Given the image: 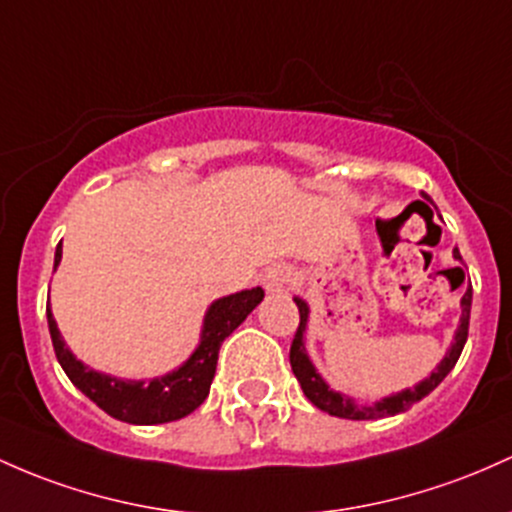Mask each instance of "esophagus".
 Wrapping results in <instances>:
<instances>
[{
  "label": "esophagus",
  "mask_w": 512,
  "mask_h": 512,
  "mask_svg": "<svg viewBox=\"0 0 512 512\" xmlns=\"http://www.w3.org/2000/svg\"><path fill=\"white\" fill-rule=\"evenodd\" d=\"M291 282V269L286 265H272L262 274V286L269 291V294H279V291L286 289V284Z\"/></svg>",
  "instance_id": "esophagus-1"
}]
</instances>
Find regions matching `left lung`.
I'll return each mask as SVG.
<instances>
[{
  "label": "left lung",
  "instance_id": "obj_1",
  "mask_svg": "<svg viewBox=\"0 0 512 512\" xmlns=\"http://www.w3.org/2000/svg\"><path fill=\"white\" fill-rule=\"evenodd\" d=\"M425 196V194H423ZM454 260L462 262V255L459 250L454 247ZM296 306H299V330H296L294 342H291V352H289V362L291 369H294L296 379H299L303 393H306L308 401L313 406L320 408V411L335 415V418H347V420H379V418H389V415H398V413H406L408 408L415 406L418 401H423L430 391H435L440 386V381L452 372L454 364H457L459 355H462L464 345H466V335H469V313H471V286L466 289V294L462 296V318H459V328L454 333L452 345L442 357V362L432 369L430 376H425L423 381L413 386V389H403L398 393H391V396L379 398L374 403H357L355 398L345 396V393L330 389L328 381L318 374V369L313 367L311 357L306 352V342H303V335H306L308 328V316H311V308L308 303L294 296Z\"/></svg>",
  "mask_w": 512,
  "mask_h": 512
}]
</instances>
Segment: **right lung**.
<instances>
[{"label": "right lung", "instance_id": "add662e5", "mask_svg": "<svg viewBox=\"0 0 512 512\" xmlns=\"http://www.w3.org/2000/svg\"><path fill=\"white\" fill-rule=\"evenodd\" d=\"M60 260H63V245L55 247L53 269H58ZM262 299H265V291H262V286H255V289H245L213 301L204 316V325H201L199 345L187 362L150 381L121 379V376H111L87 367L65 345L53 311H50V303L46 316L60 367L89 401H94L101 411L109 413L111 418L123 420V423L160 425L184 418L206 401L223 340L255 311V306Z\"/></svg>", "mask_w": 512, "mask_h": 512}]
</instances>
